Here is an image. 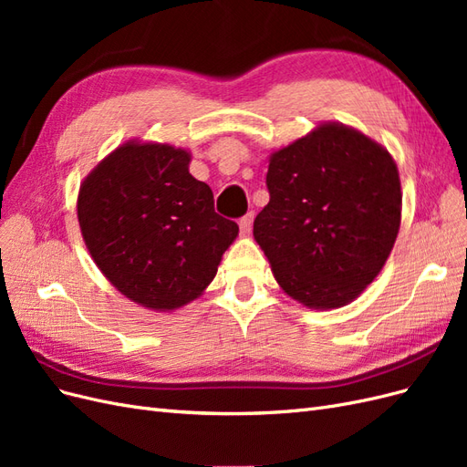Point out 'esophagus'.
<instances>
[{"mask_svg":"<svg viewBox=\"0 0 467 467\" xmlns=\"http://www.w3.org/2000/svg\"><path fill=\"white\" fill-rule=\"evenodd\" d=\"M253 218H255V214H253V212H249V214H245L242 220H239V230H242L244 235H247L251 232Z\"/></svg>","mask_w":467,"mask_h":467,"instance_id":"1","label":"esophagus"}]
</instances>
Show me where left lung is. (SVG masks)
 Masks as SVG:
<instances>
[{"instance_id":"8db88e82","label":"left lung","mask_w":467,"mask_h":467,"mask_svg":"<svg viewBox=\"0 0 467 467\" xmlns=\"http://www.w3.org/2000/svg\"><path fill=\"white\" fill-rule=\"evenodd\" d=\"M271 201L253 235L278 286L314 309L350 304L378 276L401 223L389 151L341 122H321L268 158Z\"/></svg>"}]
</instances>
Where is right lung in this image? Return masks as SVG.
I'll use <instances>...</instances> for the list:
<instances>
[{
    "label": "right lung",
    "instance_id": "obj_1",
    "mask_svg": "<svg viewBox=\"0 0 467 467\" xmlns=\"http://www.w3.org/2000/svg\"><path fill=\"white\" fill-rule=\"evenodd\" d=\"M191 153L129 140L97 163L78 194L83 242L126 298L153 312L196 300L239 234L189 173Z\"/></svg>",
    "mask_w": 467,
    "mask_h": 467
}]
</instances>
